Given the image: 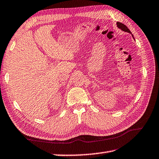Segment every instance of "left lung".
Masks as SVG:
<instances>
[{"mask_svg":"<svg viewBox=\"0 0 159 159\" xmlns=\"http://www.w3.org/2000/svg\"><path fill=\"white\" fill-rule=\"evenodd\" d=\"M116 25H117V27L118 28H119L120 29H121L122 31H125V32H128V33H130V34H132V33L130 32V31L129 30V29L127 27V26H126L125 25H123V24H122V23H120V22H116ZM132 36L133 37V35L132 34ZM134 38V37H133Z\"/></svg>","mask_w":159,"mask_h":159,"instance_id":"8db88e82","label":"left lung"}]
</instances>
